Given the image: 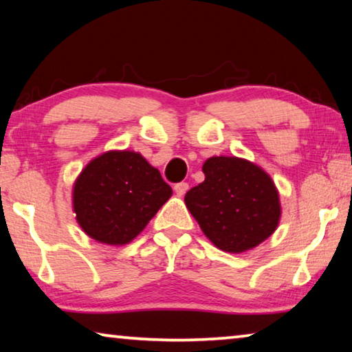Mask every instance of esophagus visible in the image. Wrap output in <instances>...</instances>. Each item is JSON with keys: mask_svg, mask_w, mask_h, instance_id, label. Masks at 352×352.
<instances>
[{"mask_svg": "<svg viewBox=\"0 0 352 352\" xmlns=\"http://www.w3.org/2000/svg\"><path fill=\"white\" fill-rule=\"evenodd\" d=\"M175 192H176V195L177 197H182V195H186V192L188 190V184L187 182H177V184H175Z\"/></svg>", "mask_w": 352, "mask_h": 352, "instance_id": "obj_1", "label": "esophagus"}]
</instances>
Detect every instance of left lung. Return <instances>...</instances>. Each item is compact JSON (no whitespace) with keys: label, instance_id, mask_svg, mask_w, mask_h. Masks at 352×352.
<instances>
[{"label":"left lung","instance_id":"obj_1","mask_svg":"<svg viewBox=\"0 0 352 352\" xmlns=\"http://www.w3.org/2000/svg\"><path fill=\"white\" fill-rule=\"evenodd\" d=\"M204 181L186 193L187 209L208 239L220 250L242 253L277 230L282 208L274 181L252 162L210 157Z\"/></svg>","mask_w":352,"mask_h":352}]
</instances>
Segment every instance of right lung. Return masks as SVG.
<instances>
[{"label":"right lung","mask_w":352,"mask_h":352,"mask_svg":"<svg viewBox=\"0 0 352 352\" xmlns=\"http://www.w3.org/2000/svg\"><path fill=\"white\" fill-rule=\"evenodd\" d=\"M173 195L160 171L133 151H108L85 166L74 184L75 219L94 241H133Z\"/></svg>","instance_id":"obj_1"}]
</instances>
